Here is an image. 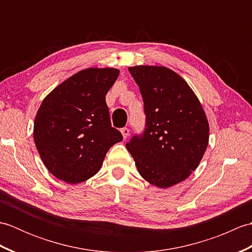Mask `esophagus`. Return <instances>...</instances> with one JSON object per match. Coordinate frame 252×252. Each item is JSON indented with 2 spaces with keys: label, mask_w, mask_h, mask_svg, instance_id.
Wrapping results in <instances>:
<instances>
[{
  "label": "esophagus",
  "mask_w": 252,
  "mask_h": 252,
  "mask_svg": "<svg viewBox=\"0 0 252 252\" xmlns=\"http://www.w3.org/2000/svg\"><path fill=\"white\" fill-rule=\"evenodd\" d=\"M121 133H122V136H123V138H126L129 136V134H130V130L127 129V127H122L121 129Z\"/></svg>",
  "instance_id": "obj_1"
}]
</instances>
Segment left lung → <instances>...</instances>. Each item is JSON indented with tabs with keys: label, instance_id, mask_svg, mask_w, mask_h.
Masks as SVG:
<instances>
[{
	"label": "left lung",
	"instance_id": "1",
	"mask_svg": "<svg viewBox=\"0 0 252 252\" xmlns=\"http://www.w3.org/2000/svg\"><path fill=\"white\" fill-rule=\"evenodd\" d=\"M129 71L141 91L146 127L126 146L142 178L167 189L199 164L209 142L207 117L189 85L171 69L135 66Z\"/></svg>",
	"mask_w": 252,
	"mask_h": 252
}]
</instances>
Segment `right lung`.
<instances>
[{"instance_id": "obj_1", "label": "right lung", "mask_w": 252, "mask_h": 252, "mask_svg": "<svg viewBox=\"0 0 252 252\" xmlns=\"http://www.w3.org/2000/svg\"><path fill=\"white\" fill-rule=\"evenodd\" d=\"M119 76L115 68H88L61 83L36 112L33 138L46 169L77 184L98 172L107 152L122 141L111 126L105 96Z\"/></svg>"}]
</instances>
